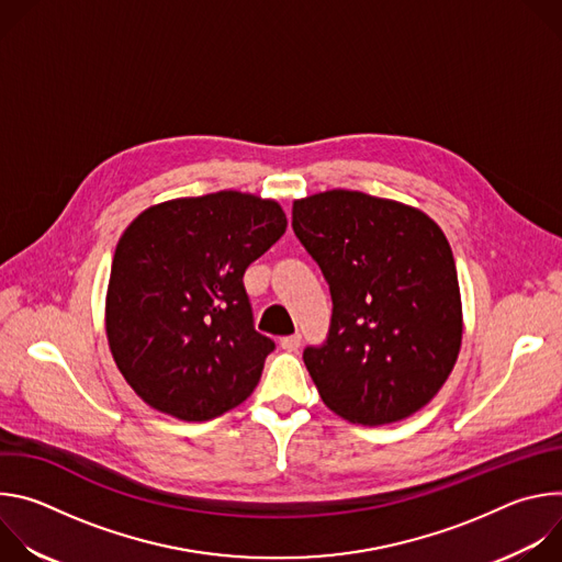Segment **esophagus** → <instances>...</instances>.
<instances>
[{"label":"esophagus","mask_w":562,"mask_h":562,"mask_svg":"<svg viewBox=\"0 0 562 562\" xmlns=\"http://www.w3.org/2000/svg\"><path fill=\"white\" fill-rule=\"evenodd\" d=\"M300 342H302V336H300V334L280 338V345H282V349H286V351H295V349L300 347Z\"/></svg>","instance_id":"esophagus-1"}]
</instances>
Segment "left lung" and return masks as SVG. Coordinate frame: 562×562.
Wrapping results in <instances>:
<instances>
[{
  "instance_id": "8db88e82",
  "label": "left lung",
  "mask_w": 562,
  "mask_h": 562,
  "mask_svg": "<svg viewBox=\"0 0 562 562\" xmlns=\"http://www.w3.org/2000/svg\"><path fill=\"white\" fill-rule=\"evenodd\" d=\"M291 226L334 302L325 342L302 353L325 405L360 425L423 409L462 338L458 273L440 226L360 191L295 202Z\"/></svg>"
}]
</instances>
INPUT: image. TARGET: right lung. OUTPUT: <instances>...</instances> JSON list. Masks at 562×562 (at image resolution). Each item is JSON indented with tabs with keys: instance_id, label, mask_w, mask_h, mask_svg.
Returning a JSON list of instances; mask_svg holds the SVG:
<instances>
[{
	"instance_id": "add662e5",
	"label": "right lung",
	"mask_w": 562,
	"mask_h": 562,
	"mask_svg": "<svg viewBox=\"0 0 562 562\" xmlns=\"http://www.w3.org/2000/svg\"><path fill=\"white\" fill-rule=\"evenodd\" d=\"M284 231L276 202L237 191L157 204L131 222L111 267L106 336L146 405L202 423L251 395L276 342L256 331L243 278Z\"/></svg>"
}]
</instances>
